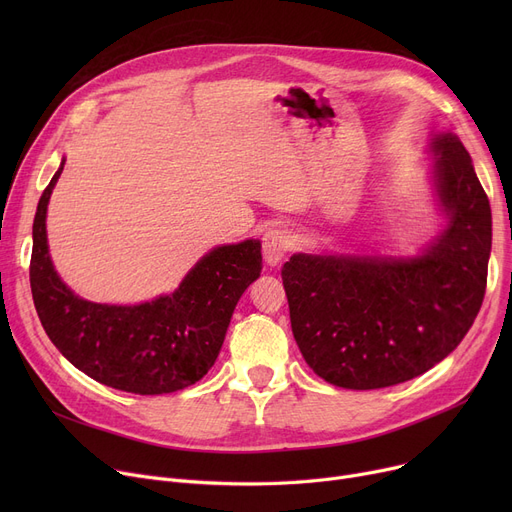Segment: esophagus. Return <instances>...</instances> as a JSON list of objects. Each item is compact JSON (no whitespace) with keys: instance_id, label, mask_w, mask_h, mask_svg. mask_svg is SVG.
<instances>
[{"instance_id":"34e87169","label":"esophagus","mask_w":512,"mask_h":512,"mask_svg":"<svg viewBox=\"0 0 512 512\" xmlns=\"http://www.w3.org/2000/svg\"><path fill=\"white\" fill-rule=\"evenodd\" d=\"M288 253V236L280 228H270L263 234V259L267 265H280Z\"/></svg>"}]
</instances>
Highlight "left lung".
<instances>
[{
	"label": "left lung",
	"mask_w": 512,
	"mask_h": 512,
	"mask_svg": "<svg viewBox=\"0 0 512 512\" xmlns=\"http://www.w3.org/2000/svg\"><path fill=\"white\" fill-rule=\"evenodd\" d=\"M442 232L415 255L294 253L282 267L290 326L307 365L346 390L402 384L461 344L479 313L492 209L454 132L429 141Z\"/></svg>",
	"instance_id": "8db88e82"
}]
</instances>
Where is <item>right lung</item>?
Wrapping results in <instances>:
<instances>
[{"label": "right lung", "instance_id": "obj_1", "mask_svg": "<svg viewBox=\"0 0 512 512\" xmlns=\"http://www.w3.org/2000/svg\"><path fill=\"white\" fill-rule=\"evenodd\" d=\"M66 157L43 191L33 224L31 290L58 351L99 384L132 394H168L199 382L220 355L242 292L261 274V242L203 255L180 286L139 305L80 299L58 276L47 245V205Z\"/></svg>", "mask_w": 512, "mask_h": 512}]
</instances>
